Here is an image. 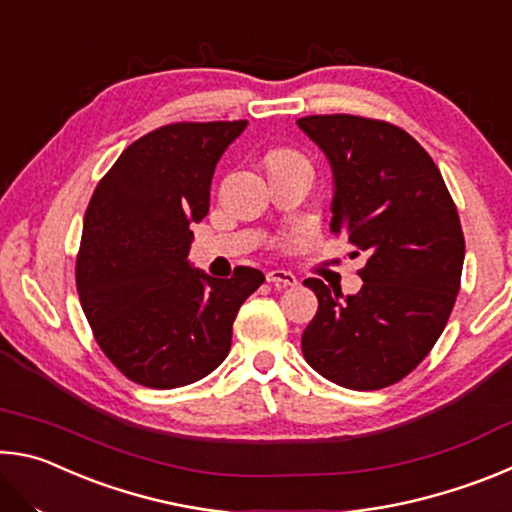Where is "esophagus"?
I'll list each match as a JSON object with an SVG mask.
<instances>
[{"instance_id": "34e87169", "label": "esophagus", "mask_w": 512, "mask_h": 512, "mask_svg": "<svg viewBox=\"0 0 512 512\" xmlns=\"http://www.w3.org/2000/svg\"><path fill=\"white\" fill-rule=\"evenodd\" d=\"M266 280L275 284L277 289H287V287H296L298 277L293 275L291 271H284V268H275V271L266 273Z\"/></svg>"}]
</instances>
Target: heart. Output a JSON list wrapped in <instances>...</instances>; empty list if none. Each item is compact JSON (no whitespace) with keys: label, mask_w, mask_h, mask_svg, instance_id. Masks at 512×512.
<instances>
[{"label":"heart","mask_w":512,"mask_h":512,"mask_svg":"<svg viewBox=\"0 0 512 512\" xmlns=\"http://www.w3.org/2000/svg\"><path fill=\"white\" fill-rule=\"evenodd\" d=\"M293 158H300L296 151H289V149H275L268 155V162L271 160H293Z\"/></svg>","instance_id":"heart-1"}]
</instances>
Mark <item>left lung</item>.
<instances>
[{"mask_svg":"<svg viewBox=\"0 0 512 512\" xmlns=\"http://www.w3.org/2000/svg\"><path fill=\"white\" fill-rule=\"evenodd\" d=\"M298 126L334 171L332 235L366 255L354 296L305 280L318 311L302 354L352 391L393 386L420 366L461 289L465 237L454 198L431 155L391 121L309 115Z\"/></svg>","mask_w":512,"mask_h":512,"instance_id":"1","label":"left lung"}]
</instances>
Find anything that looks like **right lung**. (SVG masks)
Instances as JSON below:
<instances>
[{
    "label": "right lung",
    "mask_w": 512,
    "mask_h": 512,
    "mask_svg": "<svg viewBox=\"0 0 512 512\" xmlns=\"http://www.w3.org/2000/svg\"><path fill=\"white\" fill-rule=\"evenodd\" d=\"M239 121H176L135 140L99 180L83 219L76 291L101 352L146 388H178L228 357L239 307L264 282L237 266H189V223L210 210L214 167Z\"/></svg>",
    "instance_id": "1"
}]
</instances>
